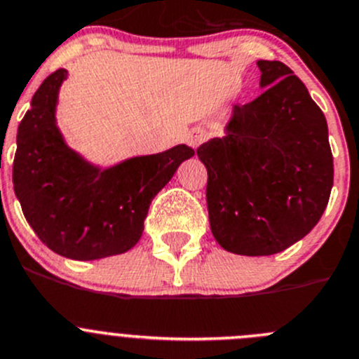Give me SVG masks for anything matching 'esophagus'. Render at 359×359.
<instances>
[{"label":"esophagus","instance_id":"obj_1","mask_svg":"<svg viewBox=\"0 0 359 359\" xmlns=\"http://www.w3.org/2000/svg\"><path fill=\"white\" fill-rule=\"evenodd\" d=\"M207 136H209V134H207L205 129H200V127L198 129H193L189 134H187V145L196 149V147H200L203 142H205Z\"/></svg>","mask_w":359,"mask_h":359}]
</instances>
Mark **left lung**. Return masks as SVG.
Masks as SVG:
<instances>
[{
  "mask_svg": "<svg viewBox=\"0 0 359 359\" xmlns=\"http://www.w3.org/2000/svg\"><path fill=\"white\" fill-rule=\"evenodd\" d=\"M267 86L237 104L226 136L198 147L214 239L230 253L274 255L319 223L333 187L326 116L281 62L260 60Z\"/></svg>",
  "mask_w": 359,
  "mask_h": 359,
  "instance_id": "1",
  "label": "left lung"
}]
</instances>
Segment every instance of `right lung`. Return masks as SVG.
Wrapping results in <instances>:
<instances>
[{
  "mask_svg": "<svg viewBox=\"0 0 359 359\" xmlns=\"http://www.w3.org/2000/svg\"><path fill=\"white\" fill-rule=\"evenodd\" d=\"M65 78V69L49 74L19 123L13 191L33 232L55 253L74 260L120 255L138 243L152 198L195 150L177 145L93 168L67 149L55 123Z\"/></svg>",
  "mask_w": 359,
  "mask_h": 359,
  "instance_id": "obj_1",
  "label": "right lung"
}]
</instances>
